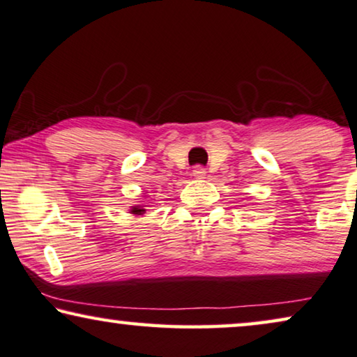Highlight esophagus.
<instances>
[{"label":"esophagus","mask_w":357,"mask_h":357,"mask_svg":"<svg viewBox=\"0 0 357 357\" xmlns=\"http://www.w3.org/2000/svg\"><path fill=\"white\" fill-rule=\"evenodd\" d=\"M192 176H194L195 179H205V176H206V169H205L204 167H195V168L192 169Z\"/></svg>","instance_id":"esophagus-1"}]
</instances>
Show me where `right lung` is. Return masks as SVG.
I'll return each mask as SVG.
<instances>
[{
  "label": "right lung",
  "mask_w": 357,
  "mask_h": 357,
  "mask_svg": "<svg viewBox=\"0 0 357 357\" xmlns=\"http://www.w3.org/2000/svg\"><path fill=\"white\" fill-rule=\"evenodd\" d=\"M144 211H146V210L142 208L141 205H137V206H132L130 213H132V215H142V213H144Z\"/></svg>",
  "instance_id": "1"
}]
</instances>
